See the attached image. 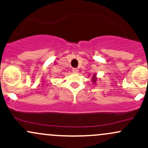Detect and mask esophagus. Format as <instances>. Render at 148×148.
<instances>
[{
	"mask_svg": "<svg viewBox=\"0 0 148 148\" xmlns=\"http://www.w3.org/2000/svg\"><path fill=\"white\" fill-rule=\"evenodd\" d=\"M79 70L78 68H73V72L75 73H78Z\"/></svg>",
	"mask_w": 148,
	"mask_h": 148,
	"instance_id": "1",
	"label": "esophagus"
}]
</instances>
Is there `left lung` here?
<instances>
[{"label": "left lung", "instance_id": "obj_1", "mask_svg": "<svg viewBox=\"0 0 148 148\" xmlns=\"http://www.w3.org/2000/svg\"><path fill=\"white\" fill-rule=\"evenodd\" d=\"M94 77H95V75H94ZM94 82H96V80H93Z\"/></svg>", "mask_w": 148, "mask_h": 148}]
</instances>
